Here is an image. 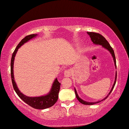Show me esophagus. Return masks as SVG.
I'll use <instances>...</instances> for the list:
<instances>
[{
	"instance_id": "1",
	"label": "esophagus",
	"mask_w": 129,
	"mask_h": 129,
	"mask_svg": "<svg viewBox=\"0 0 129 129\" xmlns=\"http://www.w3.org/2000/svg\"><path fill=\"white\" fill-rule=\"evenodd\" d=\"M71 71L70 70H65L64 72V76L65 77H70L71 75Z\"/></svg>"
}]
</instances>
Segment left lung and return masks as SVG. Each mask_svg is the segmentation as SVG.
Listing matches in <instances>:
<instances>
[{"instance_id": "8db88e82", "label": "left lung", "mask_w": 129, "mask_h": 129, "mask_svg": "<svg viewBox=\"0 0 129 129\" xmlns=\"http://www.w3.org/2000/svg\"><path fill=\"white\" fill-rule=\"evenodd\" d=\"M87 34L89 35H90V37L91 38V41L93 42L94 43L96 44V45H102L104 47H105V49H107V50H108L109 51V52L111 53V54H112L113 58H114V62H115V67H116V58H115V53H114V51L113 49L112 48V47L110 46L109 45V43L108 42L107 40H106V39L104 37V36L100 34L99 33H96V32H87ZM116 78H117V72L116 73V76H115V82H114V85H113L112 87V89H111V91L109 92V93L108 94V95L104 99H106L108 97L109 95L110 94L111 92H112L113 89H114V86L115 85V83H116ZM75 94H76V97L77 98V99H78V100L80 102V103L83 104L84 105H93V104H95L96 103H99V102H96V103H89V102H86L85 101H83V100H82L79 97L78 94H77V92H76V90L75 89Z\"/></svg>"}]
</instances>
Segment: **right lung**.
Here are the masks:
<instances>
[{"mask_svg":"<svg viewBox=\"0 0 129 129\" xmlns=\"http://www.w3.org/2000/svg\"><path fill=\"white\" fill-rule=\"evenodd\" d=\"M36 35H37L36 34H31L26 36L24 39L21 40V41L19 43L18 45H17V47L15 48V49L14 50V52H13L12 54V57H11V80H12L13 88H14L15 91L16 92L17 95L19 96V97L22 100L24 101L25 103L27 104L29 106L34 108L43 109L52 107L53 105L55 104V103H56L57 100H58V93L59 91V89H60L61 83H59L57 79H55L54 82L53 84L51 91L47 95H46L45 96H41V97H29L23 94H22L20 91V90H18V87H17L16 85V83H15L14 81V75H13V64H14V57L15 54H16L17 50H18V48L20 47L24 43L28 42V40L31 39L32 38L35 37Z\"/></svg>","mask_w":129,"mask_h":129,"instance_id":"obj_1","label":"right lung"}]
</instances>
